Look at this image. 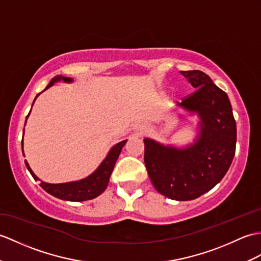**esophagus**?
<instances>
[{
    "label": "esophagus",
    "instance_id": "esophagus-1",
    "mask_svg": "<svg viewBox=\"0 0 261 261\" xmlns=\"http://www.w3.org/2000/svg\"><path fill=\"white\" fill-rule=\"evenodd\" d=\"M148 131H149L148 126L144 124H138L135 128L136 136H143V135H145V133H148Z\"/></svg>",
    "mask_w": 261,
    "mask_h": 261
}]
</instances>
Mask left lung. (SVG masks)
<instances>
[{"instance_id":"left-lung-1","label":"left lung","mask_w":261,"mask_h":261,"mask_svg":"<svg viewBox=\"0 0 261 261\" xmlns=\"http://www.w3.org/2000/svg\"><path fill=\"white\" fill-rule=\"evenodd\" d=\"M181 73L196 91L177 108L188 116H197V136L184 147L145 138L144 163L156 191L169 199L188 201L208 192L225 177L236 152L237 128L225 91L202 71Z\"/></svg>"}]
</instances>
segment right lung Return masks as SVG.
Instances as JSON below:
<instances>
[{"label":"right lung","instance_id":"1","mask_svg":"<svg viewBox=\"0 0 261 261\" xmlns=\"http://www.w3.org/2000/svg\"><path fill=\"white\" fill-rule=\"evenodd\" d=\"M60 81H62L64 83H72L73 82V79L62 76V75H57V76H54L50 81V83L47 84L45 90L51 88L54 83L60 82ZM39 95H40V93L35 96L33 105ZM33 105H32V107H33ZM29 116H30V113L28 114L27 120H28ZM27 120H25V124H27ZM23 136H24V130H23ZM126 141L128 140L120 141L117 144H114L113 147L109 150L107 156L100 163V166L96 168L92 173L88 175V177H86V178L76 180V181H70V182H64V184H47L36 177L35 173L32 171V169L30 168L27 160H25V166L28 168V170L30 171V173L32 174L34 180L41 181L40 186L43 188V189L47 193H50V195H52L53 197L59 198L61 200H65V201H75V202L87 201V200L94 199L98 196H100L101 193L107 189L109 180H110L111 173L113 171L114 165H116L121 150H122V148L124 147ZM22 151H23V139H22ZM23 155H24V153H23Z\"/></svg>","mask_w":261,"mask_h":261}]
</instances>
